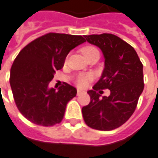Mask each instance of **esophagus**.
<instances>
[{
    "mask_svg": "<svg viewBox=\"0 0 158 158\" xmlns=\"http://www.w3.org/2000/svg\"><path fill=\"white\" fill-rule=\"evenodd\" d=\"M84 93V91L82 89H77V95H79V94H81Z\"/></svg>",
    "mask_w": 158,
    "mask_h": 158,
    "instance_id": "esophagus-1",
    "label": "esophagus"
}]
</instances>
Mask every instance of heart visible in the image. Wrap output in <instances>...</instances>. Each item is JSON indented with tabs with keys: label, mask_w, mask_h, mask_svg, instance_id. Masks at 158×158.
Wrapping results in <instances>:
<instances>
[{
	"label": "heart",
	"mask_w": 158,
	"mask_h": 158,
	"mask_svg": "<svg viewBox=\"0 0 158 158\" xmlns=\"http://www.w3.org/2000/svg\"><path fill=\"white\" fill-rule=\"evenodd\" d=\"M82 52L84 53V55L85 56V58L88 59L94 53L99 52V51L94 47L87 46L83 48ZM92 79H93V76L91 74H79V76H77V78L75 79V84L77 86L83 88V87H86L88 85L89 82Z\"/></svg>",
	"instance_id": "heart-1"
}]
</instances>
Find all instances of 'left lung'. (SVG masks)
Here are the masks:
<instances>
[{"instance_id":"left-lung-1","label":"left lung","mask_w":158,"mask_h":158,"mask_svg":"<svg viewBox=\"0 0 158 158\" xmlns=\"http://www.w3.org/2000/svg\"><path fill=\"white\" fill-rule=\"evenodd\" d=\"M99 47L105 57L102 76L89 90L90 102L82 108L86 125L92 129L111 131L126 123L135 111L144 89L143 65L134 48L111 33L85 36ZM108 88L111 94L102 99L96 91Z\"/></svg>"}]
</instances>
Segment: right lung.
I'll return each mask as SVG.
<instances>
[{
    "instance_id": "right-lung-1",
    "label": "right lung",
    "mask_w": 158,
    "mask_h": 158,
    "mask_svg": "<svg viewBox=\"0 0 158 158\" xmlns=\"http://www.w3.org/2000/svg\"><path fill=\"white\" fill-rule=\"evenodd\" d=\"M82 36L49 32L20 51L10 68V85L18 110L29 121L43 127L60 123L77 89L64 83L48 88L56 70L64 67L70 50L85 43Z\"/></svg>"
}]
</instances>
